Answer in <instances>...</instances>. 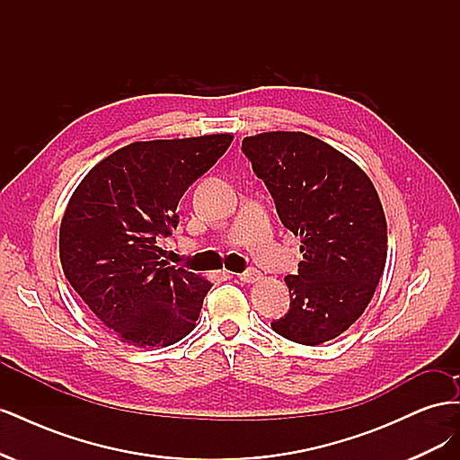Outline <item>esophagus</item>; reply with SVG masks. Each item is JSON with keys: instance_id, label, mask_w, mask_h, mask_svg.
<instances>
[{"instance_id": "obj_1", "label": "esophagus", "mask_w": 460, "mask_h": 460, "mask_svg": "<svg viewBox=\"0 0 460 460\" xmlns=\"http://www.w3.org/2000/svg\"><path fill=\"white\" fill-rule=\"evenodd\" d=\"M235 278H238V280H240V282H243V284H255V282H259V280H261L262 274H261L259 270L252 269V270H245L243 274H238Z\"/></svg>"}]
</instances>
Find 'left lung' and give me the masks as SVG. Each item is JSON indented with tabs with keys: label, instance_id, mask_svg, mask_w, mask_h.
Masks as SVG:
<instances>
[{
	"label": "left lung",
	"instance_id": "obj_1",
	"mask_svg": "<svg viewBox=\"0 0 460 460\" xmlns=\"http://www.w3.org/2000/svg\"><path fill=\"white\" fill-rule=\"evenodd\" d=\"M282 225L301 238L303 261L286 276L289 311L270 324L282 338L320 345L365 313L387 257V225L372 180L326 142L305 132L243 137Z\"/></svg>",
	"mask_w": 460,
	"mask_h": 460
}]
</instances>
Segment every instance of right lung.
Returning <instances> with one entry per match:
<instances>
[{"label":"right lung","instance_id":"obj_1","mask_svg":"<svg viewBox=\"0 0 460 460\" xmlns=\"http://www.w3.org/2000/svg\"><path fill=\"white\" fill-rule=\"evenodd\" d=\"M232 134L134 142L82 178L65 208L59 257L97 320L134 347H169L196 328L211 282L169 267L159 238L178 225L188 186L222 157Z\"/></svg>","mask_w":460,"mask_h":460}]
</instances>
